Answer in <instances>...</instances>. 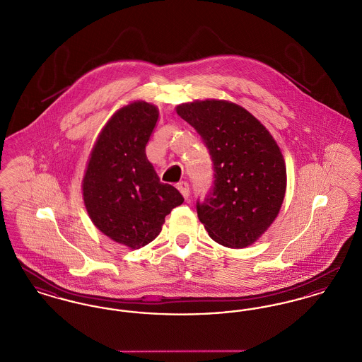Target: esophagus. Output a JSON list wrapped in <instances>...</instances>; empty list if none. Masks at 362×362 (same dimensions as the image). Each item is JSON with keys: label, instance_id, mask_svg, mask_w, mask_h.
I'll use <instances>...</instances> for the list:
<instances>
[{"label": "esophagus", "instance_id": "obj_1", "mask_svg": "<svg viewBox=\"0 0 362 362\" xmlns=\"http://www.w3.org/2000/svg\"><path fill=\"white\" fill-rule=\"evenodd\" d=\"M177 189L180 191V194L183 195V198H185V199H189V185H187L186 182H182V183H179V185H177Z\"/></svg>", "mask_w": 362, "mask_h": 362}]
</instances>
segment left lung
Returning <instances> with one entry per match:
<instances>
[{"instance_id": "left-lung-1", "label": "left lung", "mask_w": 362, "mask_h": 362, "mask_svg": "<svg viewBox=\"0 0 362 362\" xmlns=\"http://www.w3.org/2000/svg\"><path fill=\"white\" fill-rule=\"evenodd\" d=\"M211 156L214 183L198 218L228 248H245L270 228L286 191V165L270 132L245 108L206 99L176 105Z\"/></svg>"}]
</instances>
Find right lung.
<instances>
[{
    "label": "right lung",
    "instance_id": "obj_1",
    "mask_svg": "<svg viewBox=\"0 0 362 362\" xmlns=\"http://www.w3.org/2000/svg\"><path fill=\"white\" fill-rule=\"evenodd\" d=\"M155 104L121 107L104 124L89 153L83 199L93 225L111 240L138 250L155 240L182 194L161 183L145 148L158 119Z\"/></svg>",
    "mask_w": 362,
    "mask_h": 362
}]
</instances>
